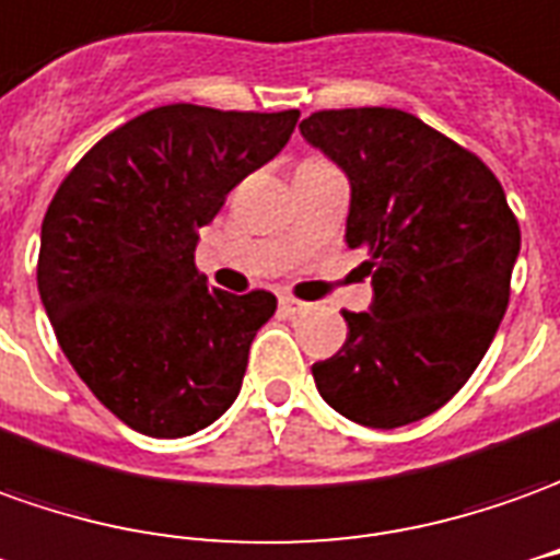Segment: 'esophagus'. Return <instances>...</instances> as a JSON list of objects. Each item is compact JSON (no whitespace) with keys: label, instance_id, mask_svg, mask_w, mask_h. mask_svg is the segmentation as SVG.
I'll return each mask as SVG.
<instances>
[{"label":"esophagus","instance_id":"esophagus-1","mask_svg":"<svg viewBox=\"0 0 560 560\" xmlns=\"http://www.w3.org/2000/svg\"><path fill=\"white\" fill-rule=\"evenodd\" d=\"M307 307H311V304L299 302V299H292V295H280V311H283L287 317H299V314H307Z\"/></svg>","mask_w":560,"mask_h":560}]
</instances>
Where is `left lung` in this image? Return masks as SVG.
<instances>
[{
    "instance_id": "obj_1",
    "label": "left lung",
    "mask_w": 560,
    "mask_h": 560,
    "mask_svg": "<svg viewBox=\"0 0 560 560\" xmlns=\"http://www.w3.org/2000/svg\"><path fill=\"white\" fill-rule=\"evenodd\" d=\"M299 130L345 170V241L375 268L372 307L345 311V347L311 369L317 390L362 427L415 423L488 353L522 249L518 222L491 170L408 112H314Z\"/></svg>"
}]
</instances>
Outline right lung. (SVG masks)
Instances as JSON below:
<instances>
[{
	"label": "right lung",
	"mask_w": 560,
	"mask_h": 560,
	"mask_svg": "<svg viewBox=\"0 0 560 560\" xmlns=\"http://www.w3.org/2000/svg\"><path fill=\"white\" fill-rule=\"evenodd\" d=\"M299 109L173 103L96 142L42 222L38 295L79 377L130 430L179 439L237 399L265 289L231 295L195 268L203 225L292 137Z\"/></svg>",
	"instance_id": "add662e5"
}]
</instances>
